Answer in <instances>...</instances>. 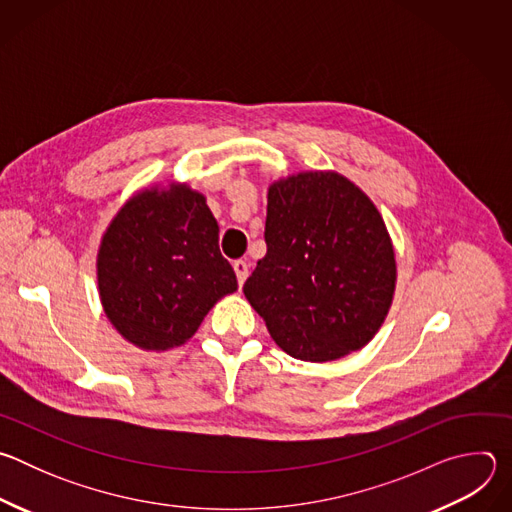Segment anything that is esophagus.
<instances>
[{
    "label": "esophagus",
    "mask_w": 512,
    "mask_h": 512,
    "mask_svg": "<svg viewBox=\"0 0 512 512\" xmlns=\"http://www.w3.org/2000/svg\"><path fill=\"white\" fill-rule=\"evenodd\" d=\"M233 267H235V273H237V281H239V285H243V283H245V279L249 277V263H247L245 259H239V261H235V263H233Z\"/></svg>",
    "instance_id": "34e87169"
}]
</instances>
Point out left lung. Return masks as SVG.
I'll use <instances>...</instances> for the list:
<instances>
[{"label":"left lung","mask_w":512,"mask_h":512,"mask_svg":"<svg viewBox=\"0 0 512 512\" xmlns=\"http://www.w3.org/2000/svg\"><path fill=\"white\" fill-rule=\"evenodd\" d=\"M267 253L243 291L289 356L328 362L369 344L395 294V251L371 198L336 172L267 192Z\"/></svg>","instance_id":"1"}]
</instances>
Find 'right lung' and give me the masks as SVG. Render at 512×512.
Listing matches in <instances>:
<instances>
[{
	"mask_svg": "<svg viewBox=\"0 0 512 512\" xmlns=\"http://www.w3.org/2000/svg\"><path fill=\"white\" fill-rule=\"evenodd\" d=\"M97 279L107 318L143 350L184 344L237 291L206 198L186 184L143 190L123 204L103 235Z\"/></svg>",
	"mask_w": 512,
	"mask_h": 512,
	"instance_id": "right-lung-1",
	"label": "right lung"
}]
</instances>
